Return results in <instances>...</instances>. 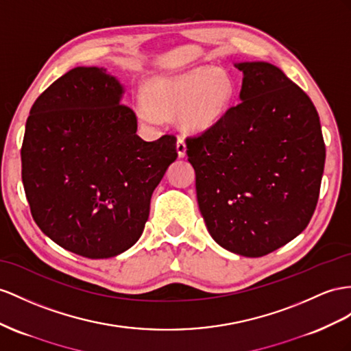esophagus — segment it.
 <instances>
[{"label": "esophagus", "instance_id": "34e87169", "mask_svg": "<svg viewBox=\"0 0 351 351\" xmlns=\"http://www.w3.org/2000/svg\"><path fill=\"white\" fill-rule=\"evenodd\" d=\"M176 151H178V156L179 157H181V158L185 157V154H186V145H185V142H184L182 138H178V141H176Z\"/></svg>", "mask_w": 351, "mask_h": 351}]
</instances>
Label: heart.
<instances>
[{
    "label": "heart",
    "mask_w": 351,
    "mask_h": 351,
    "mask_svg": "<svg viewBox=\"0 0 351 351\" xmlns=\"http://www.w3.org/2000/svg\"><path fill=\"white\" fill-rule=\"evenodd\" d=\"M231 78L218 68L199 66L149 80L145 96H138L134 111L145 124L157 125L163 117L179 112V123L193 132L217 125L230 110Z\"/></svg>",
    "instance_id": "b5f03b06"
}]
</instances>
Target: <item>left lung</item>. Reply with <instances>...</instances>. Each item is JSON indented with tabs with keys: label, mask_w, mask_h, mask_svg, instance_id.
I'll list each match as a JSON object with an SVG mask.
<instances>
[{
	"label": "left lung",
	"mask_w": 351,
	"mask_h": 351,
	"mask_svg": "<svg viewBox=\"0 0 351 351\" xmlns=\"http://www.w3.org/2000/svg\"><path fill=\"white\" fill-rule=\"evenodd\" d=\"M240 104L186 138L197 202L219 246L264 256L305 230L316 209L325 142L311 99L280 68L239 62Z\"/></svg>",
	"instance_id": "obj_1"
}]
</instances>
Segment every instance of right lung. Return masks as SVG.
Here are the masks:
<instances>
[{
	"mask_svg": "<svg viewBox=\"0 0 351 351\" xmlns=\"http://www.w3.org/2000/svg\"><path fill=\"white\" fill-rule=\"evenodd\" d=\"M106 68L77 66L34 102L22 143V182L34 221L56 245L90 259L132 247L152 191L178 157L176 138L141 139Z\"/></svg>",
	"mask_w": 351,
	"mask_h": 351,
	"instance_id": "obj_1",
	"label": "right lung"
}]
</instances>
